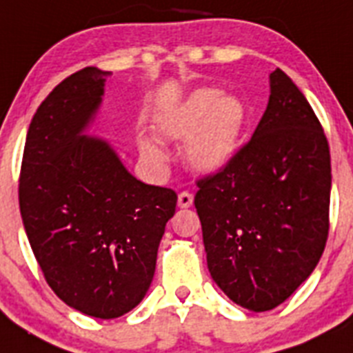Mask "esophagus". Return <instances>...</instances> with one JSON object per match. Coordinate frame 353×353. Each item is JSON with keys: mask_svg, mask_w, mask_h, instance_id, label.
I'll return each instance as SVG.
<instances>
[{"mask_svg": "<svg viewBox=\"0 0 353 353\" xmlns=\"http://www.w3.org/2000/svg\"><path fill=\"white\" fill-rule=\"evenodd\" d=\"M192 201H194V198H192L191 192H180L179 194V207L180 208H189L192 205Z\"/></svg>", "mask_w": 353, "mask_h": 353, "instance_id": "esophagus-1", "label": "esophagus"}]
</instances>
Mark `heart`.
<instances>
[{
    "mask_svg": "<svg viewBox=\"0 0 353 353\" xmlns=\"http://www.w3.org/2000/svg\"><path fill=\"white\" fill-rule=\"evenodd\" d=\"M248 109L235 95H223L215 88H201L164 117L159 129L173 139H186L185 159L192 168L214 173L236 154L244 132ZM146 157L162 161L164 152L154 143H143Z\"/></svg>",
    "mask_w": 353,
    "mask_h": 353,
    "instance_id": "heart-1",
    "label": "heart"
}]
</instances>
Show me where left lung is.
Listing matches in <instances>:
<instances>
[{
  "label": "left lung",
  "instance_id": "1",
  "mask_svg": "<svg viewBox=\"0 0 353 353\" xmlns=\"http://www.w3.org/2000/svg\"><path fill=\"white\" fill-rule=\"evenodd\" d=\"M329 141L281 68L252 138L194 196L207 263L245 310L269 311L311 276L329 235Z\"/></svg>",
  "mask_w": 353,
  "mask_h": 353
}]
</instances>
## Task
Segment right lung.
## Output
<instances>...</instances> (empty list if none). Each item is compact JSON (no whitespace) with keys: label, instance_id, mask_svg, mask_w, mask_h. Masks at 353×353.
Returning a JSON list of instances; mask_svg holds the SVG:
<instances>
[{"label":"right lung","instance_id":"right-lung-1","mask_svg":"<svg viewBox=\"0 0 353 353\" xmlns=\"http://www.w3.org/2000/svg\"><path fill=\"white\" fill-rule=\"evenodd\" d=\"M108 76L86 67L49 93L19 176L21 217L46 281L65 304L102 320L143 301L176 207L173 189L134 179L108 143L83 136Z\"/></svg>","mask_w":353,"mask_h":353}]
</instances>
